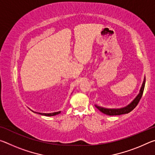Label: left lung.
I'll return each instance as SVG.
<instances>
[{"instance_id":"1","label":"left lung","mask_w":155,"mask_h":155,"mask_svg":"<svg viewBox=\"0 0 155 155\" xmlns=\"http://www.w3.org/2000/svg\"><path fill=\"white\" fill-rule=\"evenodd\" d=\"M145 83H146V77H144L143 83L142 85H141V87L140 90V93H139L137 94V96L133 100V101L131 102L130 103L128 104V105H127L126 107H122V108H117V109L105 108V107L98 106L97 104H95V107L99 110L100 111H101L102 113H103V114L108 115H118L128 114V113L130 112L132 110H133L135 108L136 106H137V104L139 103V102H140L143 92L144 87H145Z\"/></svg>"}]
</instances>
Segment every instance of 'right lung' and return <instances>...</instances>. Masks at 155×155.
<instances>
[{
	"label": "right lung",
	"instance_id": "1",
	"mask_svg": "<svg viewBox=\"0 0 155 155\" xmlns=\"http://www.w3.org/2000/svg\"><path fill=\"white\" fill-rule=\"evenodd\" d=\"M31 111H32L33 112L35 113V114H40L41 115H45V116H53V115H58L60 113H61V111H57V112H53V113H48V114H46V113H39V112H35V111H33V110L31 109Z\"/></svg>",
	"mask_w": 155,
	"mask_h": 155
}]
</instances>
